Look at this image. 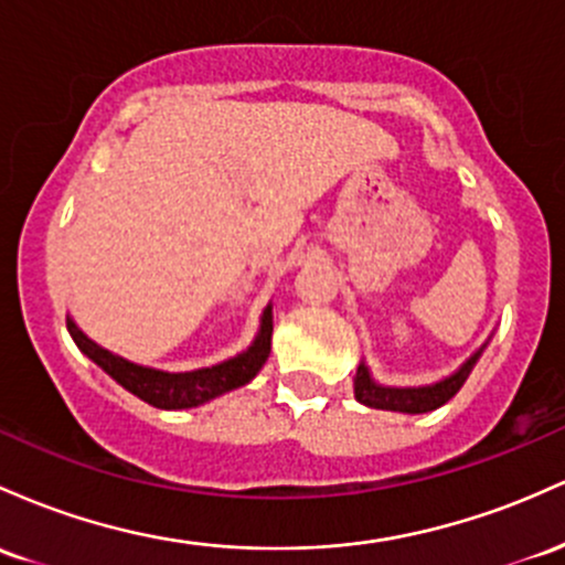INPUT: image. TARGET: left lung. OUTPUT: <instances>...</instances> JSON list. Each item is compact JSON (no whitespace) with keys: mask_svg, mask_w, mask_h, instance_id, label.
<instances>
[{"mask_svg":"<svg viewBox=\"0 0 565 565\" xmlns=\"http://www.w3.org/2000/svg\"><path fill=\"white\" fill-rule=\"evenodd\" d=\"M486 350V344L467 360L459 371L446 376L443 382L429 384V386H382L371 379L365 363H360L358 376H354V397L367 408H382V411H401V414H427V411L440 408L446 405L456 392L461 390V384L467 382L470 371L478 363L480 352Z\"/></svg>","mask_w":565,"mask_h":565,"instance_id":"8db88e82","label":"left lung"}]
</instances>
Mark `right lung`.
Returning a JSON list of instances; mask_svg holds the SVG:
<instances>
[{"mask_svg":"<svg viewBox=\"0 0 565 565\" xmlns=\"http://www.w3.org/2000/svg\"><path fill=\"white\" fill-rule=\"evenodd\" d=\"M66 328L68 333H72L74 344H77L95 365L104 367L114 382L122 384L125 390L132 392L136 397H141L143 403L164 411L194 408V405H202L213 401V397L224 395V392L248 384L250 379L262 371V365L266 363L271 350V307L264 309L262 328H258L256 341H253L243 354L226 360V363L186 373H168L157 371V367L130 363V360L119 358V354L104 350V347L95 344L93 339H87L72 317H66Z\"/></svg>","mask_w":565,"mask_h":565,"instance_id":"1","label":"right lung"}]
</instances>
